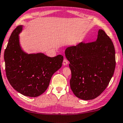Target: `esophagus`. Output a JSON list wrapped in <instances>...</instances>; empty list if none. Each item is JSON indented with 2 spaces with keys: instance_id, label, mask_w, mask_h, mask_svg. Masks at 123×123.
Segmentation results:
<instances>
[{
  "instance_id": "1",
  "label": "esophagus",
  "mask_w": 123,
  "mask_h": 123,
  "mask_svg": "<svg viewBox=\"0 0 123 123\" xmlns=\"http://www.w3.org/2000/svg\"><path fill=\"white\" fill-rule=\"evenodd\" d=\"M68 61H67L66 59H64V61H63V62H62V64H63V65L64 66H66V65H68Z\"/></svg>"
}]
</instances>
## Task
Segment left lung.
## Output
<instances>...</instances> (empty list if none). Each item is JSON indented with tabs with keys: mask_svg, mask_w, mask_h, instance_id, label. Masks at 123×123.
<instances>
[{
	"mask_svg": "<svg viewBox=\"0 0 123 123\" xmlns=\"http://www.w3.org/2000/svg\"><path fill=\"white\" fill-rule=\"evenodd\" d=\"M65 54L69 62L74 94L86 101L96 98L108 86L115 69V50L109 37L99 29L95 41L71 46Z\"/></svg>",
	"mask_w": 123,
	"mask_h": 123,
	"instance_id": "left-lung-1",
	"label": "left lung"
}]
</instances>
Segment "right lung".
I'll use <instances>...</instances> for the list:
<instances>
[{"label":"right lung","instance_id":"right-lung-1","mask_svg":"<svg viewBox=\"0 0 123 123\" xmlns=\"http://www.w3.org/2000/svg\"><path fill=\"white\" fill-rule=\"evenodd\" d=\"M20 25L14 30L4 52L6 76L15 90L23 95L35 98L47 89L52 75L61 68L63 56L50 57L43 53L27 54L20 43Z\"/></svg>","mask_w":123,"mask_h":123}]
</instances>
